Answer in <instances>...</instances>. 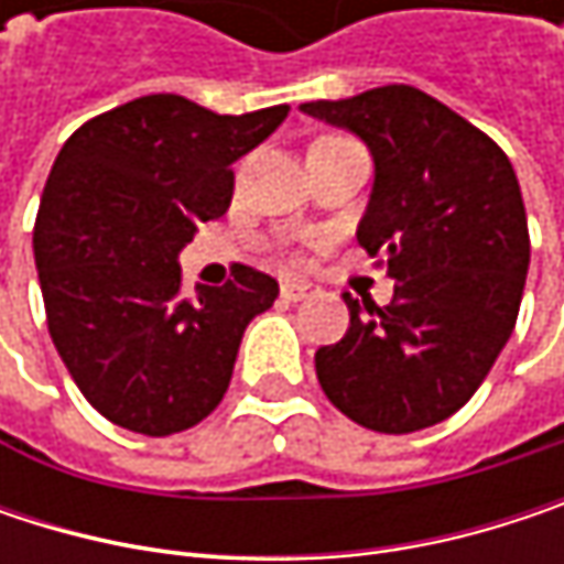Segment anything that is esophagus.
I'll return each mask as SVG.
<instances>
[{
	"mask_svg": "<svg viewBox=\"0 0 564 564\" xmlns=\"http://www.w3.org/2000/svg\"><path fill=\"white\" fill-rule=\"evenodd\" d=\"M313 293H316V286L306 281H283L281 283V300H286V303L306 300V296H313Z\"/></svg>",
	"mask_w": 564,
	"mask_h": 564,
	"instance_id": "34e87169",
	"label": "esophagus"
}]
</instances>
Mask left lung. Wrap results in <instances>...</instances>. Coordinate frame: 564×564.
I'll list each match as a JSON object with an SVG mask.
<instances>
[{
  "instance_id": "1",
  "label": "left lung",
  "mask_w": 564,
  "mask_h": 564,
  "mask_svg": "<svg viewBox=\"0 0 564 564\" xmlns=\"http://www.w3.org/2000/svg\"><path fill=\"white\" fill-rule=\"evenodd\" d=\"M300 110L369 147L356 238L394 281L389 306L343 293L349 329L316 349V379L369 431L431 427L470 401L516 326L529 271L516 172L487 133L408 84Z\"/></svg>"
}]
</instances>
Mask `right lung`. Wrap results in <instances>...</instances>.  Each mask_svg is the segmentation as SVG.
Returning <instances> with one entry per match:
<instances>
[{
	"label": "right lung",
	"instance_id": "add662e5",
	"mask_svg": "<svg viewBox=\"0 0 564 564\" xmlns=\"http://www.w3.org/2000/svg\"><path fill=\"white\" fill-rule=\"evenodd\" d=\"M290 107L228 117L150 94L87 120L61 147L35 221L48 333L84 398L113 424L166 437L228 392L248 323L281 286L238 264L225 286L182 290L178 254L228 212L245 153Z\"/></svg>",
	"mask_w": 564,
	"mask_h": 564
}]
</instances>
